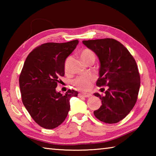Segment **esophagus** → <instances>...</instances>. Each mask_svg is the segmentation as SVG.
Instances as JSON below:
<instances>
[{"label": "esophagus", "instance_id": "34e87169", "mask_svg": "<svg viewBox=\"0 0 156 156\" xmlns=\"http://www.w3.org/2000/svg\"><path fill=\"white\" fill-rule=\"evenodd\" d=\"M91 96V94H87V93H79L78 96L79 97H85V98H89Z\"/></svg>", "mask_w": 156, "mask_h": 156}]
</instances>
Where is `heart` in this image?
<instances>
[{"mask_svg":"<svg viewBox=\"0 0 156 156\" xmlns=\"http://www.w3.org/2000/svg\"><path fill=\"white\" fill-rule=\"evenodd\" d=\"M80 57L86 64L94 62L96 60L95 53L88 48H84L80 52ZM94 80L95 78L93 75L87 74L76 78L74 80H73L72 84L73 86L80 90L85 91L91 87Z\"/></svg>","mask_w":156,"mask_h":156,"instance_id":"obj_1","label":"heart"}]
</instances>
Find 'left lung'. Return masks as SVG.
<instances>
[{
  "mask_svg": "<svg viewBox=\"0 0 156 156\" xmlns=\"http://www.w3.org/2000/svg\"><path fill=\"white\" fill-rule=\"evenodd\" d=\"M83 43L100 60V76L96 85L108 88L104 95L94 94L102 100V105L94 114L105 123L120 122L129 114L138 99L140 76L136 60L128 49L115 39H96Z\"/></svg>",
  "mask_w": 156,
  "mask_h": 156,
  "instance_id": "left-lung-1",
  "label": "left lung"
}]
</instances>
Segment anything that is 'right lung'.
<instances>
[{"instance_id":"1","label":"right lung","mask_w":156,"mask_h":156,"mask_svg":"<svg viewBox=\"0 0 156 156\" xmlns=\"http://www.w3.org/2000/svg\"><path fill=\"white\" fill-rule=\"evenodd\" d=\"M78 44L47 43L36 47L26 58L19 76L21 98L33 120L52 129L64 122L70 109L69 100L78 91L68 89L65 95L56 88L65 75V62Z\"/></svg>"}]
</instances>
